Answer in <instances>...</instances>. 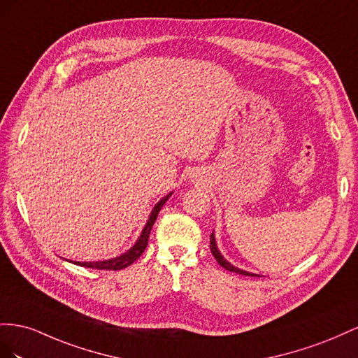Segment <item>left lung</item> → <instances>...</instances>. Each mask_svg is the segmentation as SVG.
<instances>
[{"label": "left lung", "instance_id": "8db88e82", "mask_svg": "<svg viewBox=\"0 0 358 358\" xmlns=\"http://www.w3.org/2000/svg\"><path fill=\"white\" fill-rule=\"evenodd\" d=\"M210 249H211L213 257L216 258V261L222 265V267H223L224 270H229V271H232V273H238V274H243V275H258V278H259V274H253V273H249V271L240 270V268H237V267H234V265H232L231 262H228L227 259H224L223 255H222V253L219 252V249H217V244H216V238H214V234H211V236H210Z\"/></svg>", "mask_w": 358, "mask_h": 358}]
</instances>
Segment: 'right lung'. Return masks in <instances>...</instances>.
I'll use <instances>...</instances> for the list:
<instances>
[{
	"mask_svg": "<svg viewBox=\"0 0 358 358\" xmlns=\"http://www.w3.org/2000/svg\"><path fill=\"white\" fill-rule=\"evenodd\" d=\"M172 195V192L169 193V195H166L165 198H162L155 208L151 210L150 213V217L147 220V224L145 228L142 229L139 238L136 240V243L131 246L126 253L120 255V257L117 258H112V259H108V261H97V262H78V261H69V262H73L76 265H80V267H87V268H97V270H122L129 267V265L134 264L142 253H144L147 244H148V238H150V231L152 228V224H155L156 219H157V214L159 211L162 210V207L165 206V202L169 199V196Z\"/></svg>",
	"mask_w": 358,
	"mask_h": 358,
	"instance_id": "1",
	"label": "right lung"
}]
</instances>
